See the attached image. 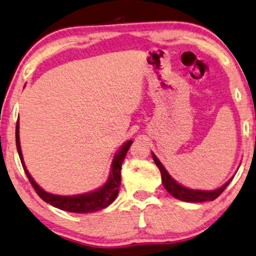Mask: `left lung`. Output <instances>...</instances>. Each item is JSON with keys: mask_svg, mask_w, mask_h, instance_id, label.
<instances>
[{"mask_svg": "<svg viewBox=\"0 0 256 256\" xmlns=\"http://www.w3.org/2000/svg\"><path fill=\"white\" fill-rule=\"evenodd\" d=\"M152 156H153V160H154L156 165L158 166L160 173H162V185L165 187L166 190L170 194H172L173 196L176 198V199L179 200H182V202H212V200L216 199L218 196H220L221 193L224 192V188L228 186V184L232 182V178L230 180H228V182L224 184V186H221L220 188H218L216 190H190V188H186V187H184L182 185H179L178 182H174L171 178V176L168 174V171H166L165 168L162 166V164L159 162L158 158L153 154L152 153Z\"/></svg>", "mask_w": 256, "mask_h": 256, "instance_id": "1", "label": "left lung"}]
</instances>
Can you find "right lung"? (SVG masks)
<instances>
[{
  "instance_id": "add662e5",
  "label": "right lung",
  "mask_w": 256,
  "mask_h": 256,
  "mask_svg": "<svg viewBox=\"0 0 256 256\" xmlns=\"http://www.w3.org/2000/svg\"><path fill=\"white\" fill-rule=\"evenodd\" d=\"M132 144V140L126 142L122 148L117 152L114 156V162H112V168L110 173V178L106 182V184L100 190H94V192L82 194V196H54V194H50L43 190L37 184L34 182L32 176L29 174L28 170L26 168L24 162H23V156L21 152V145H20V136H18V122L16 124V148L17 152H18L20 159H21L22 166L24 168V172L26 176H28L30 184L38 194L40 198L44 202L50 204L54 207L57 208L66 210V212L72 213H91L96 212V210H100L108 207L114 200L117 198V194L119 192V185H120V170L122 164L124 162L126 153H128V148Z\"/></svg>"
}]
</instances>
